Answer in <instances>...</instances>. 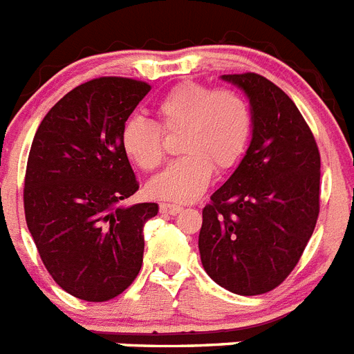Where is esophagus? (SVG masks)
<instances>
[{
  "label": "esophagus",
  "mask_w": 354,
  "mask_h": 354,
  "mask_svg": "<svg viewBox=\"0 0 354 354\" xmlns=\"http://www.w3.org/2000/svg\"><path fill=\"white\" fill-rule=\"evenodd\" d=\"M181 206L180 205H173V203H160V213L164 215H176V213L181 212Z\"/></svg>",
  "instance_id": "1"
}]
</instances>
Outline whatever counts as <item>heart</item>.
<instances>
[{
  "instance_id": "1",
  "label": "heart",
  "mask_w": 354,
  "mask_h": 354,
  "mask_svg": "<svg viewBox=\"0 0 354 354\" xmlns=\"http://www.w3.org/2000/svg\"><path fill=\"white\" fill-rule=\"evenodd\" d=\"M157 123L142 116L130 118L122 130V146L139 169L155 171L164 164L165 133L181 130L178 151L183 157L149 181L148 190L158 199L189 203L208 189L216 171L236 165L247 146L252 116L238 91L213 90L199 82H181L155 106Z\"/></svg>"
}]
</instances>
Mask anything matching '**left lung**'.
I'll use <instances>...</instances> for the list:
<instances>
[{
	"mask_svg": "<svg viewBox=\"0 0 354 354\" xmlns=\"http://www.w3.org/2000/svg\"><path fill=\"white\" fill-rule=\"evenodd\" d=\"M222 79L248 97L252 139L203 209L199 252L216 284L263 295L292 272L319 215L321 157L295 102L259 74Z\"/></svg>",
	"mask_w": 354,
	"mask_h": 354,
	"instance_id": "obj_1",
	"label": "left lung"
}]
</instances>
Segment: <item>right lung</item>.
Instances as JSON below:
<instances>
[{"instance_id":"obj_1","label":"right lung","mask_w":354,"mask_h":354,"mask_svg":"<svg viewBox=\"0 0 354 354\" xmlns=\"http://www.w3.org/2000/svg\"><path fill=\"white\" fill-rule=\"evenodd\" d=\"M149 90L127 77L84 82L46 114L31 142L28 229L54 282L79 300H113L141 270L142 227L158 205L120 206L139 190L122 130Z\"/></svg>"}]
</instances>
